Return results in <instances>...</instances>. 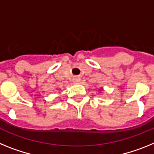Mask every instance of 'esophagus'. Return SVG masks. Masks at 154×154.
<instances>
[{"label": "esophagus", "mask_w": 154, "mask_h": 154, "mask_svg": "<svg viewBox=\"0 0 154 154\" xmlns=\"http://www.w3.org/2000/svg\"><path fill=\"white\" fill-rule=\"evenodd\" d=\"M73 81H74L75 83H78L79 81H80V78H79V77H75L74 80H73Z\"/></svg>", "instance_id": "obj_1"}]
</instances>
